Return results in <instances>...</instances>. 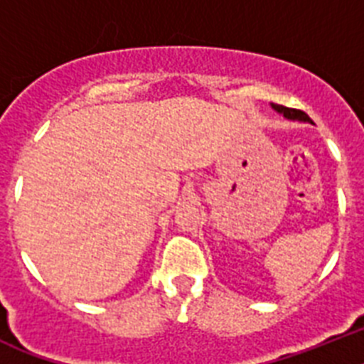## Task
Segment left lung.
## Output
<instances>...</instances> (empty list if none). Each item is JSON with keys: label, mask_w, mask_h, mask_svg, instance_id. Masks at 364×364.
<instances>
[{"label": "left lung", "mask_w": 364, "mask_h": 364, "mask_svg": "<svg viewBox=\"0 0 364 364\" xmlns=\"http://www.w3.org/2000/svg\"><path fill=\"white\" fill-rule=\"evenodd\" d=\"M274 112L280 113L282 117H286L287 121H299V122H311L308 115L304 112H300V109H291V107H286V106H280V104H271Z\"/></svg>", "instance_id": "obj_1"}]
</instances>
